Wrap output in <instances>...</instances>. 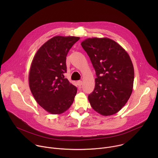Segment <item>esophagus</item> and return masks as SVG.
Here are the masks:
<instances>
[{
  "label": "esophagus",
  "mask_w": 158,
  "mask_h": 158,
  "mask_svg": "<svg viewBox=\"0 0 158 158\" xmlns=\"http://www.w3.org/2000/svg\"><path fill=\"white\" fill-rule=\"evenodd\" d=\"M77 85H78L79 86H81V85H82V81H78L77 82Z\"/></svg>",
  "instance_id": "obj_1"
}]
</instances>
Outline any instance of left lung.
<instances>
[{"instance_id": "left-lung-1", "label": "left lung", "mask_w": 158, "mask_h": 158, "mask_svg": "<svg viewBox=\"0 0 158 158\" xmlns=\"http://www.w3.org/2000/svg\"><path fill=\"white\" fill-rule=\"evenodd\" d=\"M81 46L91 59L97 77L94 91L88 96L91 107L103 116L116 114L132 91L134 72L129 54L109 38H88Z\"/></svg>"}]
</instances>
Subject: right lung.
Segmentation results:
<instances>
[{"label":"right lung","mask_w":158,"mask_h":158,"mask_svg":"<svg viewBox=\"0 0 158 158\" xmlns=\"http://www.w3.org/2000/svg\"><path fill=\"white\" fill-rule=\"evenodd\" d=\"M79 40L74 36H55L36 52L30 69L29 82L37 102L52 114H61L72 105L77 87L64 77L66 56Z\"/></svg>","instance_id":"obj_1"}]
</instances>
